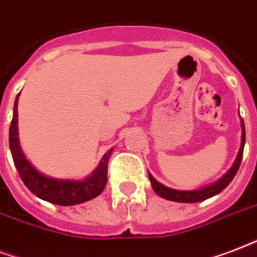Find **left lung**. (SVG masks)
Instances as JSON below:
<instances>
[{
  "mask_svg": "<svg viewBox=\"0 0 257 257\" xmlns=\"http://www.w3.org/2000/svg\"><path fill=\"white\" fill-rule=\"evenodd\" d=\"M242 124V135H241V146H240V151H238V156L234 161L233 166L230 168V170L226 173L225 176L222 177L221 180H218L216 184L209 185L204 189H200V190H192V192H184V190H176V189H170L164 186L162 184H160L158 181L154 180V177L149 174V178H150L151 186L154 189V192L158 194L160 197L165 198V200L176 201V202H200V201H204L206 198H210V197L216 196L220 192H222L224 189L230 184V181L233 180V177L236 176L238 168H240V164H241L242 160V150H244V143H245V127H244V122L241 119Z\"/></svg>",
  "mask_w": 257,
  "mask_h": 257,
  "instance_id": "left-lung-1",
  "label": "left lung"
}]
</instances>
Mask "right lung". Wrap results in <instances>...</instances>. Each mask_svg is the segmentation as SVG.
I'll use <instances>...</instances> for the list:
<instances>
[{"label":"right lung","mask_w":257,"mask_h":257,"mask_svg":"<svg viewBox=\"0 0 257 257\" xmlns=\"http://www.w3.org/2000/svg\"><path fill=\"white\" fill-rule=\"evenodd\" d=\"M17 101H19V95L15 100L13 118L9 127V146H11L16 169L25 186H28V189L41 200L48 201L51 204L61 205V206L81 204L99 196L104 190V186L107 184V164H108V158L112 153V149L104 154L96 170L87 180H53V178L43 176L28 162L20 147L19 133H17Z\"/></svg>","instance_id":"obj_1"}]
</instances>
